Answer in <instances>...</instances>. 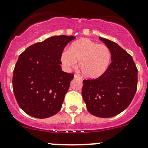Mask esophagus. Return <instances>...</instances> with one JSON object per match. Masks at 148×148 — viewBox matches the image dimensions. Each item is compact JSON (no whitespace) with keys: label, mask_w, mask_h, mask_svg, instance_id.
<instances>
[{"label":"esophagus","mask_w":148,"mask_h":148,"mask_svg":"<svg viewBox=\"0 0 148 148\" xmlns=\"http://www.w3.org/2000/svg\"><path fill=\"white\" fill-rule=\"evenodd\" d=\"M74 79H80V80L82 79H81V77H79V76L76 75V74L74 76Z\"/></svg>","instance_id":"1"}]
</instances>
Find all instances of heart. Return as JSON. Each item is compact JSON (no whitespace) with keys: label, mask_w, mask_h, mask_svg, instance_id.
Returning a JSON list of instances; mask_svg holds the SVG:
<instances>
[{"label":"heart","mask_w":148,"mask_h":148,"mask_svg":"<svg viewBox=\"0 0 148 148\" xmlns=\"http://www.w3.org/2000/svg\"><path fill=\"white\" fill-rule=\"evenodd\" d=\"M60 61L67 70L79 66L82 74L88 79H96L103 75L111 61V52L107 46L82 38L76 40L60 54Z\"/></svg>","instance_id":"1"}]
</instances>
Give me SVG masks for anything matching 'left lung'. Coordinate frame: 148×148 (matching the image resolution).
Returning a JSON list of instances; mask_svg holds the SVG:
<instances>
[{"instance_id":"obj_1","label":"left lung","mask_w":148,"mask_h":148,"mask_svg":"<svg viewBox=\"0 0 148 148\" xmlns=\"http://www.w3.org/2000/svg\"><path fill=\"white\" fill-rule=\"evenodd\" d=\"M99 38L110 49L112 62L103 75L83 80L82 95L90 114L109 118L122 112L133 100L137 89L138 71L132 57L125 50L113 41Z\"/></svg>"}]
</instances>
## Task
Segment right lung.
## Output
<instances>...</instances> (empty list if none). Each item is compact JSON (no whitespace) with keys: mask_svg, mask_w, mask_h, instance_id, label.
<instances>
[{"mask_svg":"<svg viewBox=\"0 0 148 148\" xmlns=\"http://www.w3.org/2000/svg\"><path fill=\"white\" fill-rule=\"evenodd\" d=\"M74 36L56 35L29 46L13 71V91L18 105L31 116L44 119L62 107L74 74L62 71L60 54Z\"/></svg>","mask_w":148,"mask_h":148,"instance_id":"right-lung-1","label":"right lung"}]
</instances>
